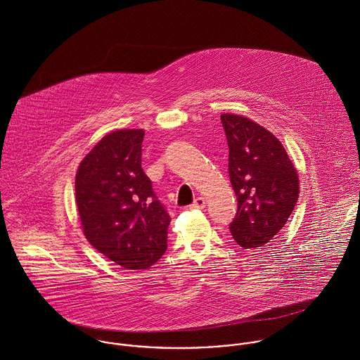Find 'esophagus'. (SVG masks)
<instances>
[{"label": "esophagus", "mask_w": 360, "mask_h": 360, "mask_svg": "<svg viewBox=\"0 0 360 360\" xmlns=\"http://www.w3.org/2000/svg\"><path fill=\"white\" fill-rule=\"evenodd\" d=\"M205 206V198L204 197H198L195 198V201L191 204V209H202Z\"/></svg>", "instance_id": "esophagus-1"}]
</instances>
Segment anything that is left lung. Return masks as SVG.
Segmentation results:
<instances>
[{
	"instance_id": "obj_1",
	"label": "left lung",
	"mask_w": 360,
	"mask_h": 360,
	"mask_svg": "<svg viewBox=\"0 0 360 360\" xmlns=\"http://www.w3.org/2000/svg\"><path fill=\"white\" fill-rule=\"evenodd\" d=\"M229 144V176L238 209L230 223L236 243L259 250L288 221L300 195L297 169L283 144L254 120L220 115Z\"/></svg>"
}]
</instances>
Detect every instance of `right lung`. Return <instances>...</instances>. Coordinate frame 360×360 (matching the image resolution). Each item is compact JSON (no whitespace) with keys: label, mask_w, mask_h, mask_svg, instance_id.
<instances>
[{"label":"right lung","mask_w":360,"mask_h":360,"mask_svg":"<svg viewBox=\"0 0 360 360\" xmlns=\"http://www.w3.org/2000/svg\"><path fill=\"white\" fill-rule=\"evenodd\" d=\"M144 130L106 134L80 162L75 191L89 243L129 270L148 269L167 248L170 216L141 167Z\"/></svg>","instance_id":"1"}]
</instances>
